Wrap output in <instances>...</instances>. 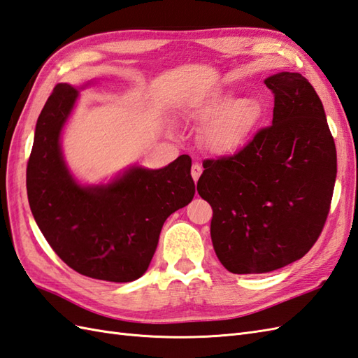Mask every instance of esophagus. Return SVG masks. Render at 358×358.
<instances>
[{"mask_svg": "<svg viewBox=\"0 0 358 358\" xmlns=\"http://www.w3.org/2000/svg\"><path fill=\"white\" fill-rule=\"evenodd\" d=\"M190 173H192V178H194V181H198L199 176H201V173H203L201 164H198V163L192 164V169H190Z\"/></svg>", "mask_w": 358, "mask_h": 358, "instance_id": "obj_1", "label": "esophagus"}]
</instances>
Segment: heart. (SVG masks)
I'll list each match as a JSON object with an SVG mask.
<instances>
[{"mask_svg": "<svg viewBox=\"0 0 358 358\" xmlns=\"http://www.w3.org/2000/svg\"><path fill=\"white\" fill-rule=\"evenodd\" d=\"M231 99L230 93H215L192 111L196 119H212L206 129V143L217 154L238 151L264 117V106L257 99Z\"/></svg>", "mask_w": 358, "mask_h": 358, "instance_id": "obj_1", "label": "heart"}]
</instances>
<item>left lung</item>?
Wrapping results in <instances>:
<instances>
[{"label":"left lung","instance_id":"left-lung-1","mask_svg":"<svg viewBox=\"0 0 358 358\" xmlns=\"http://www.w3.org/2000/svg\"><path fill=\"white\" fill-rule=\"evenodd\" d=\"M273 122L234 155L204 160L196 182L212 206L210 236L230 273H268L301 259L325 226L337 152L325 110L299 73L265 79Z\"/></svg>","mask_w":358,"mask_h":358}]
</instances>
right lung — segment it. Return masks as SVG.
<instances>
[{"label": "right lung", "instance_id": "right-lung-1", "mask_svg": "<svg viewBox=\"0 0 358 358\" xmlns=\"http://www.w3.org/2000/svg\"><path fill=\"white\" fill-rule=\"evenodd\" d=\"M78 90L57 84L41 111L27 163V196L55 253L84 276L131 282L143 274L171 213L195 195L192 160L163 169L131 168L106 186L82 187L64 163L59 137Z\"/></svg>", "mask_w": 358, "mask_h": 358}]
</instances>
